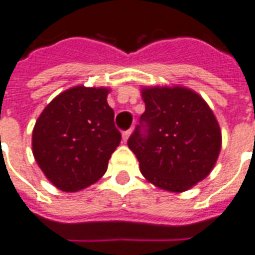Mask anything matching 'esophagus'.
Here are the masks:
<instances>
[{
    "label": "esophagus",
    "instance_id": "34e87169",
    "mask_svg": "<svg viewBox=\"0 0 255 255\" xmlns=\"http://www.w3.org/2000/svg\"><path fill=\"white\" fill-rule=\"evenodd\" d=\"M131 133H132V128H129V129H127V131H124V132H123V140H124V142H127L128 137H129Z\"/></svg>",
    "mask_w": 255,
    "mask_h": 255
}]
</instances>
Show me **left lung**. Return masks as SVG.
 Returning <instances> with one entry per match:
<instances>
[{
  "label": "left lung",
  "instance_id": "left-lung-1",
  "mask_svg": "<svg viewBox=\"0 0 255 255\" xmlns=\"http://www.w3.org/2000/svg\"><path fill=\"white\" fill-rule=\"evenodd\" d=\"M146 111L128 139L142 174L158 188L184 192L216 163L222 132L208 104L181 86L142 90Z\"/></svg>",
  "mask_w": 255,
  "mask_h": 255
}]
</instances>
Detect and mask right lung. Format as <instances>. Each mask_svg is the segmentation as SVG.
I'll list each match as a JSON object with an SVG mask.
<instances>
[{
  "label": "right lung",
  "mask_w": 255,
  "mask_h": 255,
  "mask_svg": "<svg viewBox=\"0 0 255 255\" xmlns=\"http://www.w3.org/2000/svg\"><path fill=\"white\" fill-rule=\"evenodd\" d=\"M108 89L75 86L56 96L37 119L32 151L48 180L63 192L99 181L120 144Z\"/></svg>",
  "instance_id": "obj_1"
}]
</instances>
